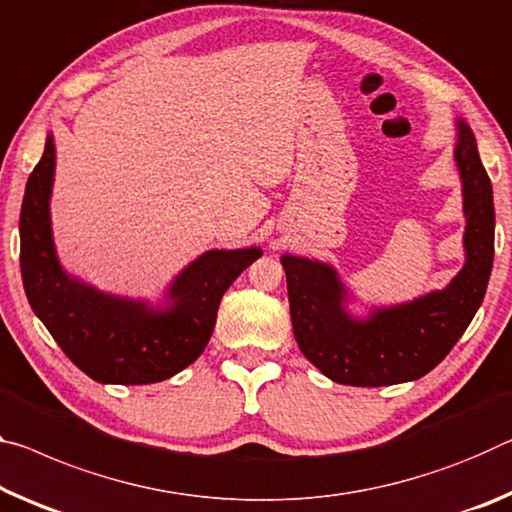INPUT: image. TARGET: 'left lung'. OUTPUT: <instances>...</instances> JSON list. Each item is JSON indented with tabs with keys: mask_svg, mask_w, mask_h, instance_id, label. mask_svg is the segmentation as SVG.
Instances as JSON below:
<instances>
[{
	"mask_svg": "<svg viewBox=\"0 0 512 512\" xmlns=\"http://www.w3.org/2000/svg\"><path fill=\"white\" fill-rule=\"evenodd\" d=\"M456 161L465 191L467 264L444 291L380 310L360 323L344 312V289L330 266L282 257L296 342L335 383L383 387L426 376L449 355L483 303L494 259V202L490 177L465 123H460Z\"/></svg>",
	"mask_w": 512,
	"mask_h": 512,
	"instance_id": "left-lung-1",
	"label": "left lung"
}]
</instances>
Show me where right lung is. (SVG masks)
<instances>
[{
  "mask_svg": "<svg viewBox=\"0 0 512 512\" xmlns=\"http://www.w3.org/2000/svg\"><path fill=\"white\" fill-rule=\"evenodd\" d=\"M52 177L54 141L47 136L20 212V269L31 310L97 383L148 385L189 367L212 337L223 294L262 250H209L173 282L170 310H148L61 271L50 230Z\"/></svg>",
  "mask_w": 512,
  "mask_h": 512,
  "instance_id": "1",
  "label": "right lung"
}]
</instances>
